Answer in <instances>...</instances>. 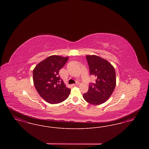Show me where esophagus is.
<instances>
[{
	"label": "esophagus",
	"mask_w": 149,
	"mask_h": 149,
	"mask_svg": "<svg viewBox=\"0 0 149 149\" xmlns=\"http://www.w3.org/2000/svg\"><path fill=\"white\" fill-rule=\"evenodd\" d=\"M79 84V83H77L76 84H72V86H77V85H78Z\"/></svg>",
	"instance_id": "esophagus-1"
}]
</instances>
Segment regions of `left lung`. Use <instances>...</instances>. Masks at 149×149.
Here are the masks:
<instances>
[{"label": "left lung", "mask_w": 149, "mask_h": 149, "mask_svg": "<svg viewBox=\"0 0 149 149\" xmlns=\"http://www.w3.org/2000/svg\"><path fill=\"white\" fill-rule=\"evenodd\" d=\"M90 74L96 80L91 83L89 90L83 97L85 101L94 105H99L110 98L116 85V72L113 65L107 60L97 56L86 55Z\"/></svg>", "instance_id": "1"}]
</instances>
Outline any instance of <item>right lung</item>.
Returning a JSON list of instances; mask_svg holds the SVG:
<instances>
[{
	"label": "right lung",
	"instance_id": "obj_1",
	"mask_svg": "<svg viewBox=\"0 0 149 149\" xmlns=\"http://www.w3.org/2000/svg\"><path fill=\"white\" fill-rule=\"evenodd\" d=\"M68 59V57L52 55L39 63L33 70L36 89L43 99L50 104L63 102L70 93V89L66 87L58 75L59 70Z\"/></svg>",
	"mask_w": 149,
	"mask_h": 149
}]
</instances>
